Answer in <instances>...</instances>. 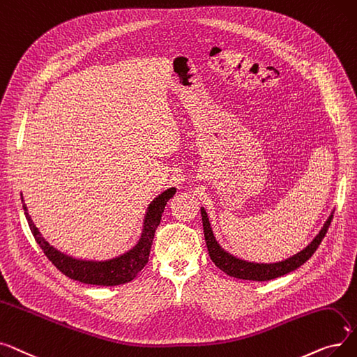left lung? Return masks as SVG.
I'll use <instances>...</instances> for the list:
<instances>
[{
	"label": "left lung",
	"instance_id": "obj_1",
	"mask_svg": "<svg viewBox=\"0 0 357 357\" xmlns=\"http://www.w3.org/2000/svg\"><path fill=\"white\" fill-rule=\"evenodd\" d=\"M200 213H202V222H203V232H205V241L208 245L211 260L215 263V266L219 267L222 271H225L228 276L243 279V280H256V282H266V280L284 276L287 273H291V271L296 270L298 267H301L303 263H307L312 257V254L317 251L322 238L326 236L333 219V212H331V215L326 220L324 227L321 228V231L318 232L315 238L302 251L296 252L295 256L278 263H251V261L236 259L235 256H232V254H229L228 251H225L222 247H220L211 228V222L205 208L200 209Z\"/></svg>",
	"mask_w": 357,
	"mask_h": 357
}]
</instances>
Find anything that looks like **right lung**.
I'll return each instance as SVG.
<instances>
[{"label": "right lung", "mask_w": 357, "mask_h": 357, "mask_svg": "<svg viewBox=\"0 0 357 357\" xmlns=\"http://www.w3.org/2000/svg\"><path fill=\"white\" fill-rule=\"evenodd\" d=\"M174 195H176V188H169L165 192H162L161 195H158L154 200H152L149 203L145 218H144V228H142L139 241L125 254H121V256H117L110 260H105V261L74 259L71 256H66V254L61 252L54 245H50L43 238L40 231L36 228V225L33 224V220L27 212L23 193L20 196H22L24 215H26V219H27L33 236H35L36 243L43 250L45 256L50 261H52V264L59 271H62V273L70 279L78 280L81 283L98 284V286H116V284L128 283L132 279L137 278V275L148 263L149 251H151L152 240H154L155 229L160 225V220H161L162 212L165 209L167 202Z\"/></svg>", "instance_id": "1"}]
</instances>
